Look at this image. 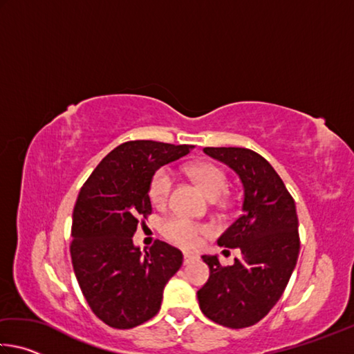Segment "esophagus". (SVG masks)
<instances>
[{
	"label": "esophagus",
	"instance_id": "obj_1",
	"mask_svg": "<svg viewBox=\"0 0 354 354\" xmlns=\"http://www.w3.org/2000/svg\"><path fill=\"white\" fill-rule=\"evenodd\" d=\"M195 259H196V256H195V254L184 253V263H185V266H187V263H190V262H194Z\"/></svg>",
	"mask_w": 354,
	"mask_h": 354
}]
</instances>
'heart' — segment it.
Listing matches in <instances>:
<instances>
[{
    "mask_svg": "<svg viewBox=\"0 0 354 354\" xmlns=\"http://www.w3.org/2000/svg\"><path fill=\"white\" fill-rule=\"evenodd\" d=\"M185 171L189 176L200 185V187L211 196L212 200H218L227 189V178L225 170L214 162L200 160L187 165ZM173 189V175L169 169H159L154 173L151 181H149L148 195L153 205L158 207H164L170 200ZM162 236L169 239L170 242L179 245L185 250H194L201 243L203 236L209 232V227L203 223H196L181 215L167 218L162 227Z\"/></svg>",
    "mask_w": 354,
    "mask_h": 354,
    "instance_id": "b5f03b06",
    "label": "heart"
}]
</instances>
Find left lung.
<instances>
[{
	"instance_id": "left-lung-1",
	"label": "left lung",
	"mask_w": 354,
	"mask_h": 354,
	"mask_svg": "<svg viewBox=\"0 0 354 354\" xmlns=\"http://www.w3.org/2000/svg\"><path fill=\"white\" fill-rule=\"evenodd\" d=\"M205 153L230 165L243 184L242 215L217 241L220 247L241 250V257L225 267L217 256H203L211 277L196 295L207 319L232 329L248 328L278 303L297 266L295 201L273 167L253 149L206 147Z\"/></svg>"
}]
</instances>
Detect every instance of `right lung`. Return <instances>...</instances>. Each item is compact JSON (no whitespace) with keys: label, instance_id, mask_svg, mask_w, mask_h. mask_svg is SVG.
<instances>
[{"label":"right lung","instance_id":"add662e5","mask_svg":"<svg viewBox=\"0 0 354 354\" xmlns=\"http://www.w3.org/2000/svg\"><path fill=\"white\" fill-rule=\"evenodd\" d=\"M194 145L131 140L106 156L77 195L70 254L82 295L107 326L129 329L159 313L169 279L183 253L156 241L145 253L133 236L151 214L148 195L156 170L187 154Z\"/></svg>","mask_w":354,"mask_h":354}]
</instances>
